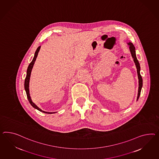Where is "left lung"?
I'll return each mask as SVG.
<instances>
[{
  "mask_svg": "<svg viewBox=\"0 0 159 159\" xmlns=\"http://www.w3.org/2000/svg\"><path fill=\"white\" fill-rule=\"evenodd\" d=\"M128 44L130 46L129 48H130L131 54L132 57L134 59V61L135 64V66H136L137 74H138V77H139V93H138V96H137V100H138L139 98L140 94H141V91L142 87H143V78H142V77H141V75L140 74V66H139V61H138L137 57H136L134 46L133 44V43H128Z\"/></svg>",
  "mask_w": 159,
  "mask_h": 159,
  "instance_id": "8db88e82",
  "label": "left lung"
}]
</instances>
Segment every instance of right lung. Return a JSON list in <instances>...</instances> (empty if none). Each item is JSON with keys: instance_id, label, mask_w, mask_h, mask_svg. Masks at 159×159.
<instances>
[{"instance_id": "add662e5", "label": "right lung", "mask_w": 159, "mask_h": 159, "mask_svg": "<svg viewBox=\"0 0 159 159\" xmlns=\"http://www.w3.org/2000/svg\"><path fill=\"white\" fill-rule=\"evenodd\" d=\"M40 47L41 46H39L37 49L36 51L35 52L34 54V57L32 61L30 62V63L29 64L28 67V69H27V74H26V77L25 78V89L26 91V95H27V98L28 99L29 102H30V104L33 107H34V108H36L37 110L40 111V112H43L44 113H46V114H53V112H45V111H42L41 109H40L37 106L34 104L32 100H31V98L30 97V94H29V80H30V73H31V71L32 69L33 66L34 65V61H36V59L38 55V53L39 52V50L40 49Z\"/></svg>"}]
</instances>
